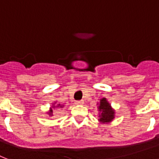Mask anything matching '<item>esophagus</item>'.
Segmentation results:
<instances>
[{"label":"esophagus","mask_w":159,"mask_h":159,"mask_svg":"<svg viewBox=\"0 0 159 159\" xmlns=\"http://www.w3.org/2000/svg\"><path fill=\"white\" fill-rule=\"evenodd\" d=\"M76 105H83L84 104V101H75Z\"/></svg>","instance_id":"obj_1"}]
</instances>
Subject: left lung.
Masks as SVG:
<instances>
[{
    "label": "left lung",
    "instance_id": "obj_1",
    "mask_svg": "<svg viewBox=\"0 0 159 159\" xmlns=\"http://www.w3.org/2000/svg\"><path fill=\"white\" fill-rule=\"evenodd\" d=\"M99 111H100V116H99V120L101 122H110L114 119V114L115 111L112 110L111 105L108 103L106 98H102L100 101L99 105Z\"/></svg>",
    "mask_w": 159,
    "mask_h": 159
}]
</instances>
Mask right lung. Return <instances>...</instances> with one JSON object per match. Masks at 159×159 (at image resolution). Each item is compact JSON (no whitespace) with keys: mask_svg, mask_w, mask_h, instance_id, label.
I'll list each match as a JSON object with an SVG mask.
<instances>
[{"mask_svg":"<svg viewBox=\"0 0 159 159\" xmlns=\"http://www.w3.org/2000/svg\"><path fill=\"white\" fill-rule=\"evenodd\" d=\"M53 107L55 108L56 106H54V107ZM60 107V108H62V107H63V106H61L60 104H58V107ZM48 115H49V116H52V108H50V111L48 112Z\"/></svg>","mask_w":159,"mask_h":159,"instance_id":"add662e5","label":"right lung"}]
</instances>
